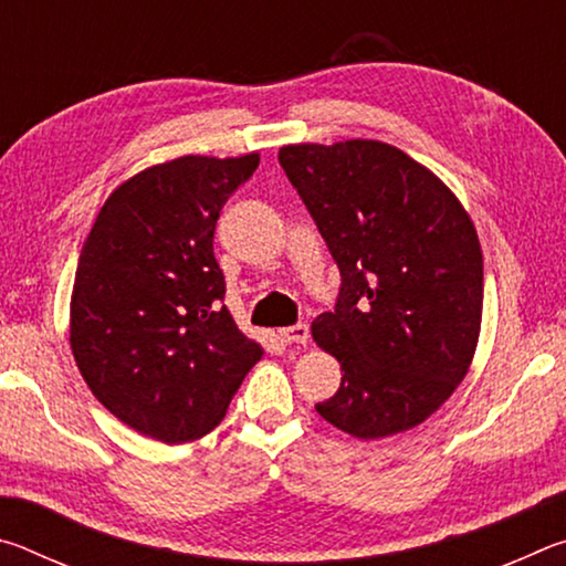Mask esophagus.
<instances>
[{
  "label": "esophagus",
  "instance_id": "esophagus-1",
  "mask_svg": "<svg viewBox=\"0 0 566 566\" xmlns=\"http://www.w3.org/2000/svg\"><path fill=\"white\" fill-rule=\"evenodd\" d=\"M280 339L284 344H306L310 342V329H306V324H294V327L280 329Z\"/></svg>",
  "mask_w": 566,
  "mask_h": 566
}]
</instances>
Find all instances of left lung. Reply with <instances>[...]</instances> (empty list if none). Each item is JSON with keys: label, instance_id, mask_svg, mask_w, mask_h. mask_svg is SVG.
<instances>
[{"label": "left lung", "instance_id": "1", "mask_svg": "<svg viewBox=\"0 0 566 566\" xmlns=\"http://www.w3.org/2000/svg\"><path fill=\"white\" fill-rule=\"evenodd\" d=\"M280 165L342 274L334 312L312 322L344 371L317 411L357 439L407 432L474 359L484 262L472 219L434 171L377 139L286 145Z\"/></svg>", "mask_w": 566, "mask_h": 566}]
</instances>
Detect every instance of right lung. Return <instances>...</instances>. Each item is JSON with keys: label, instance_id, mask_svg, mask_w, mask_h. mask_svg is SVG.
<instances>
[{"label": "right lung", "instance_id": "add662e5", "mask_svg": "<svg viewBox=\"0 0 566 566\" xmlns=\"http://www.w3.org/2000/svg\"><path fill=\"white\" fill-rule=\"evenodd\" d=\"M256 167V151L147 167L112 191L82 247L74 361L114 417L157 442L212 432L264 354L222 304L212 244L229 195Z\"/></svg>", "mask_w": 566, "mask_h": 566}]
</instances>
